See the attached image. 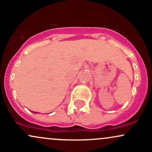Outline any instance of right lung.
<instances>
[{
  "label": "right lung",
  "mask_w": 152,
  "mask_h": 152,
  "mask_svg": "<svg viewBox=\"0 0 152 152\" xmlns=\"http://www.w3.org/2000/svg\"><path fill=\"white\" fill-rule=\"evenodd\" d=\"M33 112H34V111H33ZM35 114H36V112H35Z\"/></svg>",
  "instance_id": "right-lung-1"
}]
</instances>
